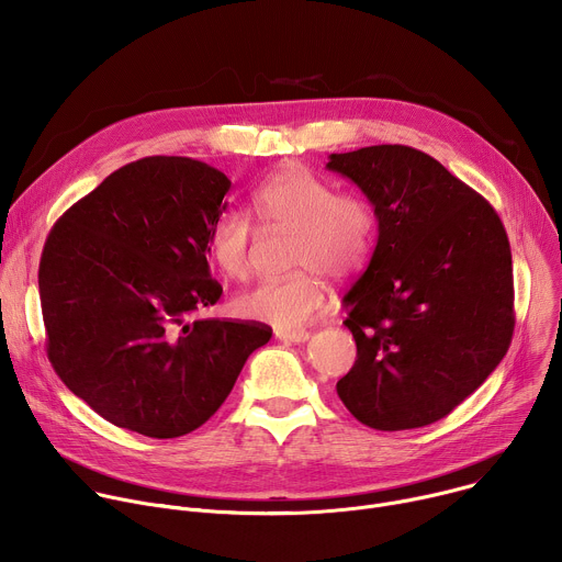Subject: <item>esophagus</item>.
Masks as SVG:
<instances>
[{"instance_id": "1", "label": "esophagus", "mask_w": 562, "mask_h": 562, "mask_svg": "<svg viewBox=\"0 0 562 562\" xmlns=\"http://www.w3.org/2000/svg\"><path fill=\"white\" fill-rule=\"evenodd\" d=\"M276 338L282 342H289V345H302L311 338V334L308 331H276Z\"/></svg>"}]
</instances>
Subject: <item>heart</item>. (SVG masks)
<instances>
[{
  "mask_svg": "<svg viewBox=\"0 0 562 562\" xmlns=\"http://www.w3.org/2000/svg\"><path fill=\"white\" fill-rule=\"evenodd\" d=\"M251 211L265 231L293 233L291 273L265 280L235 300L237 315L300 331L325 306L327 289L319 276L347 280L371 256L375 217L369 202L338 189L304 167H286L265 180L251 198ZM254 226L239 211L222 213L209 231V256L231 280L251 271Z\"/></svg>",
  "mask_w": 562,
  "mask_h": 562,
  "instance_id": "heart-1",
  "label": "heart"
}]
</instances>
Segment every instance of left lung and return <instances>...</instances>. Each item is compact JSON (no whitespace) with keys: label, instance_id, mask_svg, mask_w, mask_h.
Segmentation results:
<instances>
[{"label":"left lung","instance_id":"8db88e82","mask_svg":"<svg viewBox=\"0 0 562 562\" xmlns=\"http://www.w3.org/2000/svg\"><path fill=\"white\" fill-rule=\"evenodd\" d=\"M327 169L373 206L378 245L345 295L358 360L338 380L367 427L403 431L453 412L514 334L512 249L492 204L403 144L331 153Z\"/></svg>","mask_w":562,"mask_h":562}]
</instances>
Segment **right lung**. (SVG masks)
Segmentation results:
<instances>
[{
	"instance_id": "right-lung-1",
	"label": "right lung",
	"mask_w": 562,
	"mask_h": 562,
	"mask_svg": "<svg viewBox=\"0 0 562 562\" xmlns=\"http://www.w3.org/2000/svg\"><path fill=\"white\" fill-rule=\"evenodd\" d=\"M228 189L222 171L198 159L144 157L75 202L46 237L48 360L115 427L148 438L191 434L271 338L260 323L189 319L222 295L206 243Z\"/></svg>"
}]
</instances>
